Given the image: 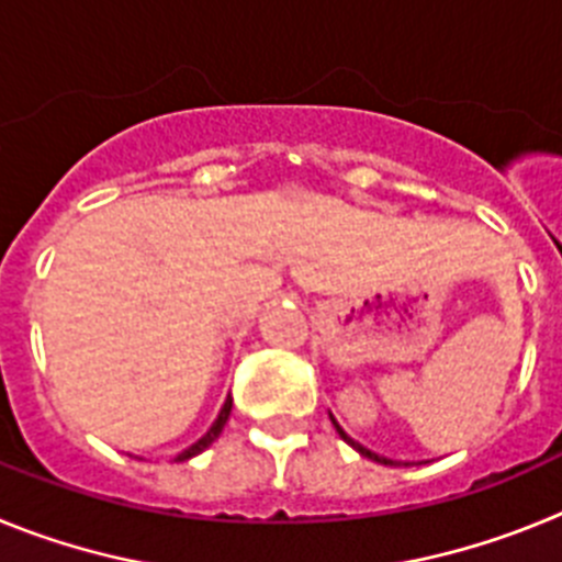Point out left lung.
<instances>
[{
  "instance_id": "8db88e82",
  "label": "left lung",
  "mask_w": 562,
  "mask_h": 562,
  "mask_svg": "<svg viewBox=\"0 0 562 562\" xmlns=\"http://www.w3.org/2000/svg\"><path fill=\"white\" fill-rule=\"evenodd\" d=\"M331 425H335V428H337V434H340V439H342V441H349L351 448H355V450H357V453H360V456H366V459H374V461H376V464H394V461H391V459H382V456L371 453V450H366V448H362V445H357V441H355V439H349V436H346V430H342V428H340V425H337V422H335V419H331Z\"/></svg>"
}]
</instances>
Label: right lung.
<instances>
[{"label":"right lung","mask_w":562,"mask_h":562,"mask_svg":"<svg viewBox=\"0 0 562 562\" xmlns=\"http://www.w3.org/2000/svg\"><path fill=\"white\" fill-rule=\"evenodd\" d=\"M231 408H233V400H231V396H227L225 405H222V411H220V416H216V422H213V425H211V430H207V434L202 436V439L196 441V445H191V448H188V450H182V453L177 456V461H188V459H193V456H196V453H202V450H205V448H211L213 441L220 439V434H222V428H225L227 416H231Z\"/></svg>","instance_id":"add662e5"}]
</instances>
